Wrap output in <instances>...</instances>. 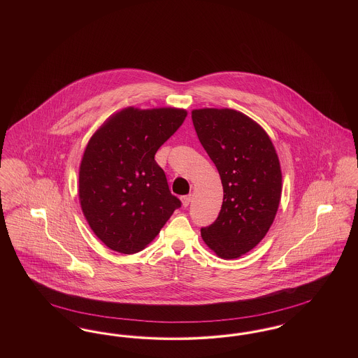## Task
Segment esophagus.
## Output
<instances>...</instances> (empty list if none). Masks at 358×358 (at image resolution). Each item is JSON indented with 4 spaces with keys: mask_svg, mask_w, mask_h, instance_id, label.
Instances as JSON below:
<instances>
[{
    "mask_svg": "<svg viewBox=\"0 0 358 358\" xmlns=\"http://www.w3.org/2000/svg\"><path fill=\"white\" fill-rule=\"evenodd\" d=\"M190 200H192V196H190V194H187V196H182V197H181L182 206H184V208L189 206V204H190Z\"/></svg>",
    "mask_w": 358,
    "mask_h": 358,
    "instance_id": "1",
    "label": "esophagus"
}]
</instances>
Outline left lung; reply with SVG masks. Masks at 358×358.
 Segmentation results:
<instances>
[{"label": "left lung", "instance_id": "8db88e82", "mask_svg": "<svg viewBox=\"0 0 358 358\" xmlns=\"http://www.w3.org/2000/svg\"><path fill=\"white\" fill-rule=\"evenodd\" d=\"M197 136L222 178V210L201 228L205 244L222 259H236L268 232L282 194V171L267 133L231 108L192 111Z\"/></svg>", "mask_w": 358, "mask_h": 358}]
</instances>
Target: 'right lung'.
Returning a JSON list of instances; mask_svg holds the SVG:
<instances>
[{
    "label": "right lung",
    "mask_w": 358,
    "mask_h": 358,
    "mask_svg": "<svg viewBox=\"0 0 358 358\" xmlns=\"http://www.w3.org/2000/svg\"><path fill=\"white\" fill-rule=\"evenodd\" d=\"M187 115L174 107H127L88 141L79 201L88 225L110 250L126 255L142 251L181 206L154 155Z\"/></svg>",
    "instance_id": "right-lung-1"
}]
</instances>
